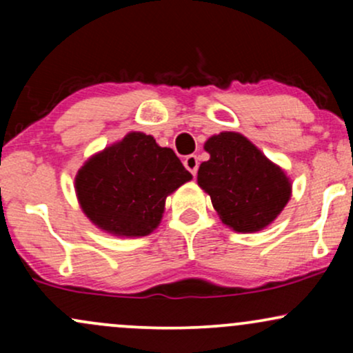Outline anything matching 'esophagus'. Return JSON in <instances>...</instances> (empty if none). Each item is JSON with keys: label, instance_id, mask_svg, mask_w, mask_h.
Segmentation results:
<instances>
[{"label": "esophagus", "instance_id": "obj_1", "mask_svg": "<svg viewBox=\"0 0 353 353\" xmlns=\"http://www.w3.org/2000/svg\"><path fill=\"white\" fill-rule=\"evenodd\" d=\"M184 165H185V169L192 174V176H196L197 169H199V159H197V156L190 154V156H188L184 159Z\"/></svg>", "mask_w": 353, "mask_h": 353}]
</instances>
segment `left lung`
Here are the masks:
<instances>
[{
  "label": "left lung",
  "instance_id": "1",
  "mask_svg": "<svg viewBox=\"0 0 353 353\" xmlns=\"http://www.w3.org/2000/svg\"><path fill=\"white\" fill-rule=\"evenodd\" d=\"M204 149L210 159L201 164L197 182L222 222L237 232L269 225L290 199L285 172L237 132L212 136Z\"/></svg>",
  "mask_w": 353,
  "mask_h": 353
}]
</instances>
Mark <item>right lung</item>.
Instances as JSON below:
<instances>
[{"mask_svg": "<svg viewBox=\"0 0 353 353\" xmlns=\"http://www.w3.org/2000/svg\"><path fill=\"white\" fill-rule=\"evenodd\" d=\"M192 179L172 149L152 136L129 132L79 169L76 192L84 214L114 236H148L159 224L164 202Z\"/></svg>", "mask_w": 353, "mask_h": 353, "instance_id": "obj_1", "label": "right lung"}]
</instances>
